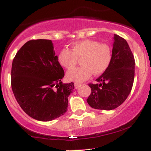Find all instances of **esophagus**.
Returning <instances> with one entry per match:
<instances>
[{
  "instance_id": "1",
  "label": "esophagus",
  "mask_w": 151,
  "mask_h": 151,
  "mask_svg": "<svg viewBox=\"0 0 151 151\" xmlns=\"http://www.w3.org/2000/svg\"><path fill=\"white\" fill-rule=\"evenodd\" d=\"M79 86H81L80 83H74V87H75V89H77Z\"/></svg>"
}]
</instances>
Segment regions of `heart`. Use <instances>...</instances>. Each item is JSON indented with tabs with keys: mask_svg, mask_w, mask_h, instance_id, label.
<instances>
[{
	"mask_svg": "<svg viewBox=\"0 0 151 151\" xmlns=\"http://www.w3.org/2000/svg\"><path fill=\"white\" fill-rule=\"evenodd\" d=\"M82 66L69 71L67 79L81 82L94 75H101L109 68L112 59L111 47L106 43H99L94 40L85 39L76 41L71 45V50L62 48L59 52L58 60L67 70L75 66L80 59Z\"/></svg>",
	"mask_w": 151,
	"mask_h": 151,
	"instance_id": "b5f03b06",
	"label": "heart"
}]
</instances>
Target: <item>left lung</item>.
<instances>
[{
	"label": "left lung",
	"instance_id": "8db88e82",
	"mask_svg": "<svg viewBox=\"0 0 151 151\" xmlns=\"http://www.w3.org/2000/svg\"><path fill=\"white\" fill-rule=\"evenodd\" d=\"M135 74V60L125 39L114 36L111 62L96 84H89L91 94L86 101L91 107L112 110L122 104L132 89Z\"/></svg>",
	"mask_w": 151,
	"mask_h": 151
}]
</instances>
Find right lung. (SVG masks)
<instances>
[{
    "instance_id": "add662e5",
    "label": "right lung",
    "mask_w": 151,
    "mask_h": 151,
    "mask_svg": "<svg viewBox=\"0 0 151 151\" xmlns=\"http://www.w3.org/2000/svg\"><path fill=\"white\" fill-rule=\"evenodd\" d=\"M65 72L50 40H32L18 50L11 69L15 99L29 116L50 121L64 115L74 83L63 84Z\"/></svg>"
}]
</instances>
